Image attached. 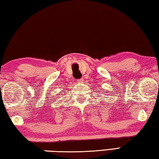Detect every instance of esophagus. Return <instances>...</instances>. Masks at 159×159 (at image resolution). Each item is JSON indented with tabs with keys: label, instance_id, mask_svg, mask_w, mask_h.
Returning a JSON list of instances; mask_svg holds the SVG:
<instances>
[{
	"label": "esophagus",
	"instance_id": "obj_1",
	"mask_svg": "<svg viewBox=\"0 0 159 159\" xmlns=\"http://www.w3.org/2000/svg\"><path fill=\"white\" fill-rule=\"evenodd\" d=\"M83 79H80L79 80V83H83Z\"/></svg>",
	"mask_w": 159,
	"mask_h": 159
}]
</instances>
